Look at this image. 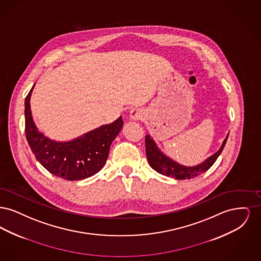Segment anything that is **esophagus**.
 I'll return each instance as SVG.
<instances>
[{
	"label": "esophagus",
	"mask_w": 261,
	"mask_h": 261,
	"mask_svg": "<svg viewBox=\"0 0 261 261\" xmlns=\"http://www.w3.org/2000/svg\"><path fill=\"white\" fill-rule=\"evenodd\" d=\"M129 115H130V118L133 119V120H140V119H142L144 117L145 113L143 112V110L134 108V109H132L130 111V114Z\"/></svg>",
	"instance_id": "esophagus-1"
}]
</instances>
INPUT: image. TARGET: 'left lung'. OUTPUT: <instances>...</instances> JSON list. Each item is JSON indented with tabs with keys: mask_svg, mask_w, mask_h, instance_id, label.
Here are the masks:
<instances>
[{
	"mask_svg": "<svg viewBox=\"0 0 261 261\" xmlns=\"http://www.w3.org/2000/svg\"><path fill=\"white\" fill-rule=\"evenodd\" d=\"M229 136V133L227 134L226 138L224 139L223 143L215 153H213L210 158H207L205 161L200 162L195 166H186L183 164H180L177 162L167 156L163 151L158 147L156 143L151 136L148 134L146 135V153L147 159L149 162V166L155 170L156 172L162 174L167 177H172L178 180H185L191 179L199 176L201 173L207 171L213 163L216 162L217 158L222 152L225 144L227 142V139Z\"/></svg>",
	"mask_w": 261,
	"mask_h": 261,
	"instance_id": "8db88e82",
	"label": "left lung"
}]
</instances>
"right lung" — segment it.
Here are the masks:
<instances>
[{
    "mask_svg": "<svg viewBox=\"0 0 261 261\" xmlns=\"http://www.w3.org/2000/svg\"><path fill=\"white\" fill-rule=\"evenodd\" d=\"M33 85L25 98V135L35 158L49 172L67 181L83 180L103 167L113 140L122 129V117L73 140L60 142L45 136L35 124L30 107Z\"/></svg>",
    "mask_w": 261,
    "mask_h": 261,
    "instance_id": "obj_1",
    "label": "right lung"
}]
</instances>
